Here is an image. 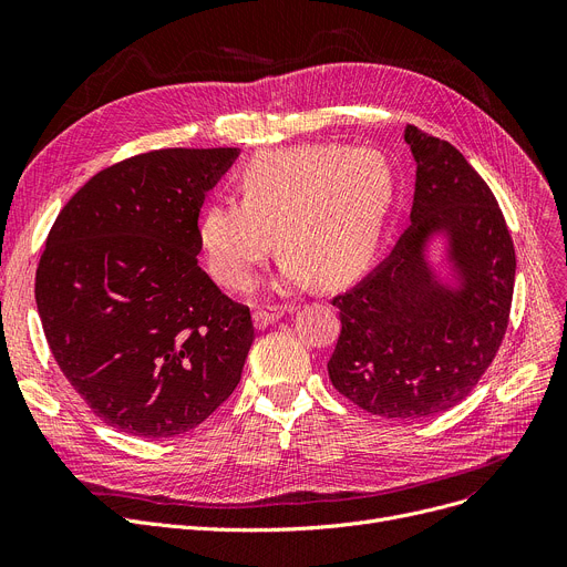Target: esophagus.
<instances>
[{
    "instance_id": "34e87169",
    "label": "esophagus",
    "mask_w": 567,
    "mask_h": 567,
    "mask_svg": "<svg viewBox=\"0 0 567 567\" xmlns=\"http://www.w3.org/2000/svg\"><path fill=\"white\" fill-rule=\"evenodd\" d=\"M285 312H287V308H282V306H274V308H257V310L252 312V321H255L257 329H266L268 323H276Z\"/></svg>"
}]
</instances>
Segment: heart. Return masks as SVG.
Segmentation results:
<instances>
[{
    "label": "heart",
    "instance_id": "1",
    "mask_svg": "<svg viewBox=\"0 0 567 567\" xmlns=\"http://www.w3.org/2000/svg\"><path fill=\"white\" fill-rule=\"evenodd\" d=\"M236 190L241 202L216 199L199 220L204 255L225 287H248L276 241L287 285L317 276L333 287L359 276L377 252L395 174L374 148L301 144L257 154L238 172Z\"/></svg>",
    "mask_w": 567,
    "mask_h": 567
}]
</instances>
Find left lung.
Masks as SVG:
<instances>
[{"label": "left lung", "mask_w": 567, "mask_h": 567, "mask_svg": "<svg viewBox=\"0 0 567 567\" xmlns=\"http://www.w3.org/2000/svg\"><path fill=\"white\" fill-rule=\"evenodd\" d=\"M404 142L419 167L411 225L389 259L333 299L342 331L329 377L374 415L419 421L462 402L494 361L517 261L496 197L457 148L415 126Z\"/></svg>", "instance_id": "8db88e82"}]
</instances>
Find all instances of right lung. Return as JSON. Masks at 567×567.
Instances as JSON below:
<instances>
[{"instance_id": "add662e5", "label": "right lung", "mask_w": 567, "mask_h": 567, "mask_svg": "<svg viewBox=\"0 0 567 567\" xmlns=\"http://www.w3.org/2000/svg\"><path fill=\"white\" fill-rule=\"evenodd\" d=\"M238 148H158L116 163L59 212L37 268V308L69 383L103 423L169 439L241 381L250 310L197 266L204 195Z\"/></svg>"}]
</instances>
